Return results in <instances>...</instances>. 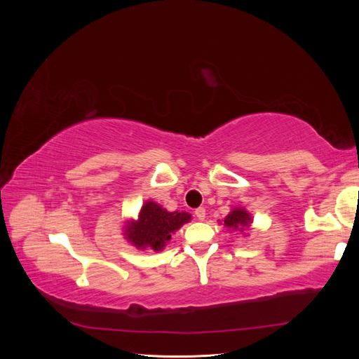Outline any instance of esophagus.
Here are the masks:
<instances>
[{"mask_svg":"<svg viewBox=\"0 0 359 359\" xmlns=\"http://www.w3.org/2000/svg\"><path fill=\"white\" fill-rule=\"evenodd\" d=\"M194 215L198 217V220H205V208H198L196 211H194Z\"/></svg>","mask_w":359,"mask_h":359,"instance_id":"esophagus-1","label":"esophagus"}]
</instances>
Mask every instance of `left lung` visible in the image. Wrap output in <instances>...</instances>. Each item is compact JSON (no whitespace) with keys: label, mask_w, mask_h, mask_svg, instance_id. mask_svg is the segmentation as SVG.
Masks as SVG:
<instances>
[{"label":"left lung","mask_w":359,"mask_h":359,"mask_svg":"<svg viewBox=\"0 0 359 359\" xmlns=\"http://www.w3.org/2000/svg\"><path fill=\"white\" fill-rule=\"evenodd\" d=\"M250 223H252V217H250V214L244 208H233L224 219V226L240 232H244Z\"/></svg>","instance_id":"1"}]
</instances>
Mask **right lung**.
Listing matches in <instances>:
<instances>
[{
  "mask_svg": "<svg viewBox=\"0 0 359 359\" xmlns=\"http://www.w3.org/2000/svg\"><path fill=\"white\" fill-rule=\"evenodd\" d=\"M190 222L187 212H169L161 205L148 201L144 203L137 220H130L126 226L124 235L128 243L136 248H151L154 252H161L172 233L178 231L182 224Z\"/></svg>",
  "mask_w": 359,
  "mask_h": 359,
  "instance_id": "right-lung-1",
  "label": "right lung"
}]
</instances>
